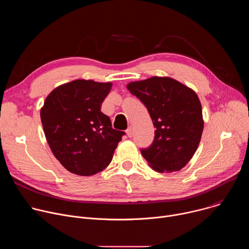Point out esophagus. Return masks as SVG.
Returning a JSON list of instances; mask_svg holds the SVG:
<instances>
[{"instance_id":"34e87169","label":"esophagus","mask_w":249,"mask_h":249,"mask_svg":"<svg viewBox=\"0 0 249 249\" xmlns=\"http://www.w3.org/2000/svg\"><path fill=\"white\" fill-rule=\"evenodd\" d=\"M126 133H127V136H128L129 138H132V137H133V128L130 126V127L126 130Z\"/></svg>"}]
</instances>
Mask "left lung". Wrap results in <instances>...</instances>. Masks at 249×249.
<instances>
[{
	"label": "left lung",
	"instance_id": "left-lung-1",
	"mask_svg": "<svg viewBox=\"0 0 249 249\" xmlns=\"http://www.w3.org/2000/svg\"><path fill=\"white\" fill-rule=\"evenodd\" d=\"M145 104L156 127L153 144L141 154L158 172L178 171L195 154L203 132L201 102L196 92L167 77L127 85Z\"/></svg>",
	"mask_w": 249,
	"mask_h": 249
}]
</instances>
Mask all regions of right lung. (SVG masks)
Here are the masks:
<instances>
[{"mask_svg":"<svg viewBox=\"0 0 249 249\" xmlns=\"http://www.w3.org/2000/svg\"><path fill=\"white\" fill-rule=\"evenodd\" d=\"M111 83L76 80L53 89L40 118L55 158L70 172L89 176L108 166L125 132L112 128L100 105Z\"/></svg>","mask_w":249,"mask_h":249,"instance_id":"obj_1","label":"right lung"}]
</instances>
